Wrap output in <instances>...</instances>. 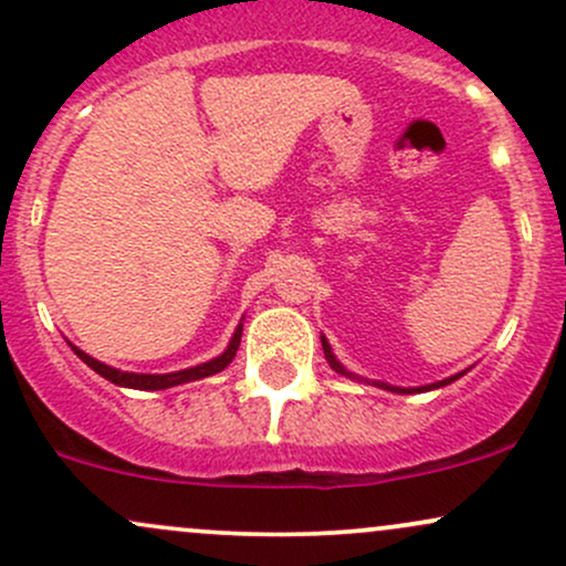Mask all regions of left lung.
<instances>
[{
	"label": "left lung",
	"instance_id": "1",
	"mask_svg": "<svg viewBox=\"0 0 566 566\" xmlns=\"http://www.w3.org/2000/svg\"><path fill=\"white\" fill-rule=\"evenodd\" d=\"M322 348H324V356H327V361H329V367L335 369L337 375H343V378H348V380H359V382H367V386H375V388H382V391H391V394H426V391H433V388H444V386H450V382H454L458 378H463L465 373H469V369H463V373H454V375H450V378H444V380H437V382H428V386H415V388H401V386H391V382H380V380H367V378H359V375H354V373H348L346 367L340 365V361H337V356L333 354V346H329V340L327 337L322 335Z\"/></svg>",
	"mask_w": 566,
	"mask_h": 566
}]
</instances>
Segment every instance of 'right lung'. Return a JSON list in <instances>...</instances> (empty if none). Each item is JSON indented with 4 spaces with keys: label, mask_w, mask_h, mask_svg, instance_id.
<instances>
[{
    "label": "right lung",
    "mask_w": 566,
    "mask_h": 566,
    "mask_svg": "<svg viewBox=\"0 0 566 566\" xmlns=\"http://www.w3.org/2000/svg\"><path fill=\"white\" fill-rule=\"evenodd\" d=\"M242 329H244V316L239 319L237 329H233L229 346H226L223 354H218L216 359L210 361H201V365H193V367H186V369H178V373H161V375H151V373H125V369H116L112 365H103V361L93 359L90 354H84L82 348H76L74 343H69L71 350H74L76 356L87 365L90 369H95L101 378L112 380L114 386H122V388H135V391H165V388H172V386H184V382H191V380H201V378H210V375L220 373V369H226L231 365V359L237 356L239 350V340H242Z\"/></svg>",
    "instance_id": "obj_1"
}]
</instances>
